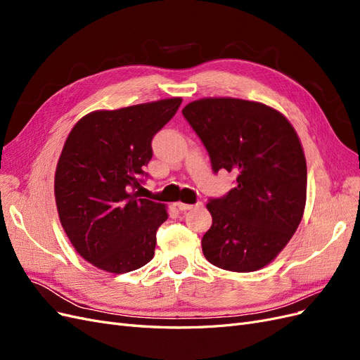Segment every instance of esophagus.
<instances>
[{"instance_id": "34e87169", "label": "esophagus", "mask_w": 360, "mask_h": 360, "mask_svg": "<svg viewBox=\"0 0 360 360\" xmlns=\"http://www.w3.org/2000/svg\"><path fill=\"white\" fill-rule=\"evenodd\" d=\"M177 207H179V210H181V212H186V210H193V209H198V207H201V202H197V204L177 202Z\"/></svg>"}]
</instances>
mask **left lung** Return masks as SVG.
<instances>
[{
  "mask_svg": "<svg viewBox=\"0 0 360 360\" xmlns=\"http://www.w3.org/2000/svg\"><path fill=\"white\" fill-rule=\"evenodd\" d=\"M214 172H236V186L212 198L202 254L216 267L255 271L296 233L307 202V160L296 130L264 103L205 97L183 108Z\"/></svg>",
  "mask_w": 360,
  "mask_h": 360,
  "instance_id": "left-lung-1",
  "label": "left lung"
}]
</instances>
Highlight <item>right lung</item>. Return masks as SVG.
Returning <instances> with one entry per match:
<instances>
[{"label":"right lung","instance_id":"add662e5","mask_svg":"<svg viewBox=\"0 0 360 360\" xmlns=\"http://www.w3.org/2000/svg\"><path fill=\"white\" fill-rule=\"evenodd\" d=\"M180 97L115 111H94L76 123L56 171L60 222L84 259L127 274L155 257L167 207L135 189L153 156L151 139L177 112Z\"/></svg>","mask_w":360,"mask_h":360}]
</instances>
